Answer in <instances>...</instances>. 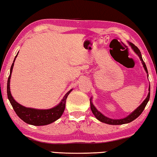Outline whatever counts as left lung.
Wrapping results in <instances>:
<instances>
[{"label":"left lung","mask_w":157,"mask_h":157,"mask_svg":"<svg viewBox=\"0 0 157 157\" xmlns=\"http://www.w3.org/2000/svg\"><path fill=\"white\" fill-rule=\"evenodd\" d=\"M129 45L131 46V47H132V48L133 49V50H134V52L139 56V59H140V60L141 61V63H142V64H143V66H144V68L146 72H147V74H148L147 66H146L145 63L143 61L142 56H141V52H140V51H139V49L137 48V47L135 46L134 44H132V43H129ZM147 76H148V74H147ZM149 94H148L147 97L146 98V99L142 102V104H141L140 106L138 107V108L135 109V110L133 111L132 113H130L129 115L127 116L126 118H124V119H110V118H109V117H105L104 115H103L102 113H101L100 111H98L97 109H96V107L94 106L93 103L91 102V99H90V101H90V104H91V111H92V113H94V115L95 116V117L98 120H99V121L101 122H104V123L111 124V125H121V124L130 123V122L134 121V119H136L137 117L140 116L141 113L143 112L144 109H145L146 106H147V103H148V101H149V98H150V86L149 88Z\"/></svg>","instance_id":"left-lung-1"}]
</instances>
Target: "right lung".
<instances>
[{
	"label": "right lung",
	"mask_w": 157,
	"mask_h": 157,
	"mask_svg": "<svg viewBox=\"0 0 157 157\" xmlns=\"http://www.w3.org/2000/svg\"><path fill=\"white\" fill-rule=\"evenodd\" d=\"M18 53L15 57L13 63H12L11 67H10V75L8 79L7 95L10 104H11L18 117L25 123L33 126H44L53 123V122L56 121L57 119H59L63 114V111L65 110L66 98H67L68 94L71 93V91L73 89H71L70 91H68L65 94V96L62 98L61 101L57 106L50 109H36L33 108H27V107H25L18 104L13 98L10 90V76H11L13 68L14 66L15 60H16V58L18 56Z\"/></svg>",
	"instance_id": "right-lung-1"
}]
</instances>
